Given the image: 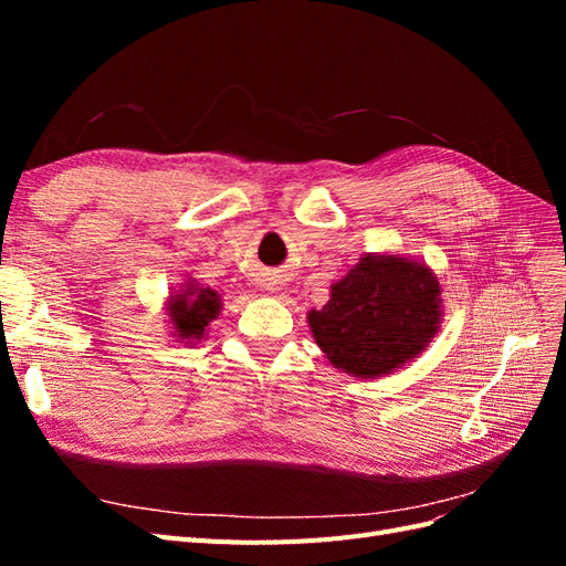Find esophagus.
Here are the masks:
<instances>
[{"label": "esophagus", "mask_w": 566, "mask_h": 566, "mask_svg": "<svg viewBox=\"0 0 566 566\" xmlns=\"http://www.w3.org/2000/svg\"><path fill=\"white\" fill-rule=\"evenodd\" d=\"M269 290H276V287H273V285H271V283H269Z\"/></svg>", "instance_id": "34e87169"}]
</instances>
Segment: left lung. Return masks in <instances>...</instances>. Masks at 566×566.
Here are the masks:
<instances>
[{"label":"left lung","mask_w":566,"mask_h":566,"mask_svg":"<svg viewBox=\"0 0 566 566\" xmlns=\"http://www.w3.org/2000/svg\"><path fill=\"white\" fill-rule=\"evenodd\" d=\"M437 273L420 260L368 252L331 285L323 310L306 314L328 361L352 378H382L418 358L441 328Z\"/></svg>","instance_id":"8db88e82"}]
</instances>
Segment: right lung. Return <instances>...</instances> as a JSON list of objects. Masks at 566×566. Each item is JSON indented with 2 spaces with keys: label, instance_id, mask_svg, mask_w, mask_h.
Masks as SVG:
<instances>
[{
  "label": "right lung",
  "instance_id": "right-lung-1",
  "mask_svg": "<svg viewBox=\"0 0 566 566\" xmlns=\"http://www.w3.org/2000/svg\"><path fill=\"white\" fill-rule=\"evenodd\" d=\"M224 310V300L212 287L200 285L196 279H186L179 290H172L165 302L169 335L184 345H196L210 333V323Z\"/></svg>",
  "mask_w": 566,
  "mask_h": 566
}]
</instances>
